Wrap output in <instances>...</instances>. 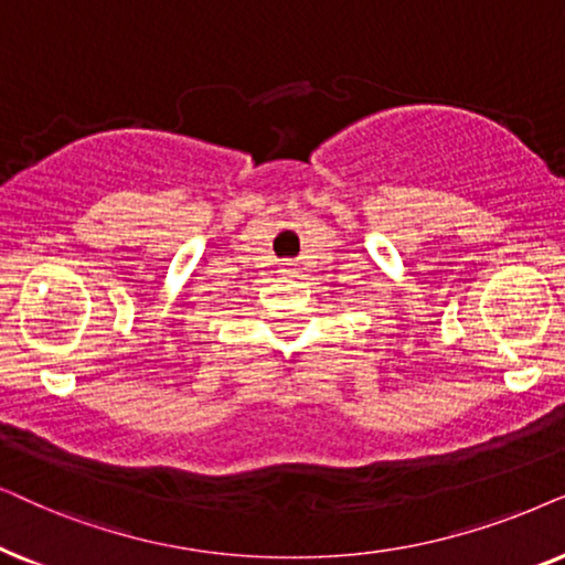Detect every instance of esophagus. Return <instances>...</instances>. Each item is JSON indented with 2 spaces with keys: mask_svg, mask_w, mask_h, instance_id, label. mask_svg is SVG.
Returning a JSON list of instances; mask_svg holds the SVG:
<instances>
[{
  "mask_svg": "<svg viewBox=\"0 0 565 565\" xmlns=\"http://www.w3.org/2000/svg\"><path fill=\"white\" fill-rule=\"evenodd\" d=\"M284 270H287V274H297V268H289V266H287V268H284Z\"/></svg>",
  "mask_w": 565,
  "mask_h": 565,
  "instance_id": "34e87169",
  "label": "esophagus"
}]
</instances>
